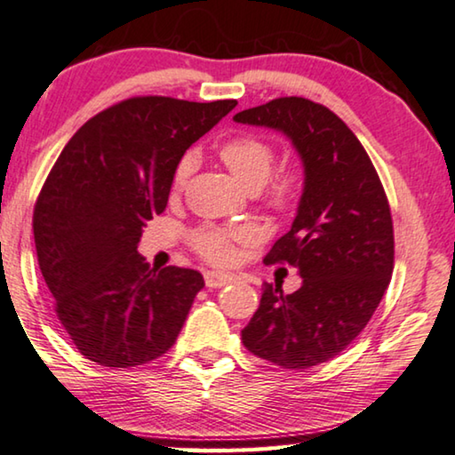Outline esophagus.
<instances>
[{"instance_id":"obj_1","label":"esophagus","mask_w":455,"mask_h":455,"mask_svg":"<svg viewBox=\"0 0 455 455\" xmlns=\"http://www.w3.org/2000/svg\"><path fill=\"white\" fill-rule=\"evenodd\" d=\"M204 278H206V286L208 289H220V286H227L235 280L233 274H225V272H214L210 270L204 274Z\"/></svg>"}]
</instances>
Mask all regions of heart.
I'll use <instances>...</instances> for the list:
<instances>
[{"instance_id": "1", "label": "heart", "mask_w": 455, "mask_h": 455, "mask_svg": "<svg viewBox=\"0 0 455 455\" xmlns=\"http://www.w3.org/2000/svg\"><path fill=\"white\" fill-rule=\"evenodd\" d=\"M220 161L233 172L236 181L247 189L264 188V204L280 216L291 214L299 206L305 191V175L299 166H284L272 172L276 163V150L267 140L241 133L225 140L219 146ZM194 163L189 156H183L172 171V189H181L191 175ZM249 239L247 228H225L206 225L194 230L191 245L202 258L214 264H227L235 253V243Z\"/></svg>"}]
</instances>
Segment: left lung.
Masks as SVG:
<instances>
[{"label":"left lung","mask_w":455,"mask_h":455,"mask_svg":"<svg viewBox=\"0 0 455 455\" xmlns=\"http://www.w3.org/2000/svg\"><path fill=\"white\" fill-rule=\"evenodd\" d=\"M235 121L284 132L305 164L297 219L264 258L297 267L303 284L286 294L266 283L241 340L278 367L309 369L361 334L387 289L394 222L386 189L350 127L319 102L280 97Z\"/></svg>","instance_id":"left-lung-1"}]
</instances>
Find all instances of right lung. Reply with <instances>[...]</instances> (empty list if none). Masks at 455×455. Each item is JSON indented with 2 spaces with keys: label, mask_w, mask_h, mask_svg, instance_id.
I'll use <instances>...</instances> for the list:
<instances>
[{
  "label": "right lung",
  "mask_w": 455,
  "mask_h": 455,
  "mask_svg": "<svg viewBox=\"0 0 455 455\" xmlns=\"http://www.w3.org/2000/svg\"><path fill=\"white\" fill-rule=\"evenodd\" d=\"M236 100L132 97L86 121L44 179L33 212L38 267L80 355L130 369L175 344L200 272L158 270L138 253L163 214L172 171Z\"/></svg>",
  "instance_id": "right-lung-1"
}]
</instances>
